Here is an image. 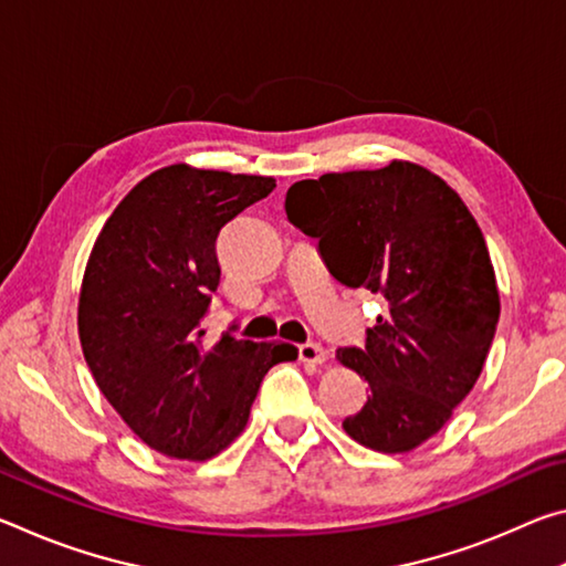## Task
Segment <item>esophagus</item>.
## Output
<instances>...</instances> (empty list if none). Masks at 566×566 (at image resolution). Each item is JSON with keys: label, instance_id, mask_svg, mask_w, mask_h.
<instances>
[{"label": "esophagus", "instance_id": "esophagus-1", "mask_svg": "<svg viewBox=\"0 0 566 566\" xmlns=\"http://www.w3.org/2000/svg\"><path fill=\"white\" fill-rule=\"evenodd\" d=\"M300 361L304 364H324L327 361V349L322 347V344H300Z\"/></svg>", "mask_w": 566, "mask_h": 566}]
</instances>
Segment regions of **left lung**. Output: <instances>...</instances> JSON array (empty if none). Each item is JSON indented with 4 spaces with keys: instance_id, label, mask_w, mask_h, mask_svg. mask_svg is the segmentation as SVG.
Instances as JSON below:
<instances>
[{
    "instance_id": "1",
    "label": "left lung",
    "mask_w": 566,
    "mask_h": 566,
    "mask_svg": "<svg viewBox=\"0 0 566 566\" xmlns=\"http://www.w3.org/2000/svg\"><path fill=\"white\" fill-rule=\"evenodd\" d=\"M284 207L334 280L387 302L364 349H337L369 385L344 432L411 452L452 419L492 347L500 290L482 229L442 177L405 159L294 181Z\"/></svg>"
}]
</instances>
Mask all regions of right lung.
Returning <instances> with one entry per match:
<instances>
[{
  "label": "right lung",
  "instance_id": "add662e5",
  "mask_svg": "<svg viewBox=\"0 0 566 566\" xmlns=\"http://www.w3.org/2000/svg\"><path fill=\"white\" fill-rule=\"evenodd\" d=\"M274 187V177L161 167L94 239L76 306L84 359L124 424L159 454L207 462L224 452L266 371L296 359L294 344L232 334L212 344L202 327L222 276L219 232Z\"/></svg>",
  "mask_w": 566,
  "mask_h": 566
}]
</instances>
